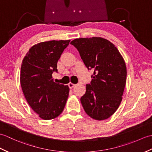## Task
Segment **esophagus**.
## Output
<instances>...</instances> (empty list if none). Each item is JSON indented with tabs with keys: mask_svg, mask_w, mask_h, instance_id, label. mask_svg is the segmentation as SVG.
<instances>
[{
	"mask_svg": "<svg viewBox=\"0 0 152 152\" xmlns=\"http://www.w3.org/2000/svg\"><path fill=\"white\" fill-rule=\"evenodd\" d=\"M68 86H69V88H72L73 87L75 86V84H74V83H69L68 84Z\"/></svg>",
	"mask_w": 152,
	"mask_h": 152,
	"instance_id": "esophagus-1",
	"label": "esophagus"
}]
</instances>
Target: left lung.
Instances as JSON below:
<instances>
[{
    "mask_svg": "<svg viewBox=\"0 0 152 152\" xmlns=\"http://www.w3.org/2000/svg\"><path fill=\"white\" fill-rule=\"evenodd\" d=\"M70 44L78 50L88 70H94L80 98L84 110L96 121L107 119L122 100L127 76L124 60L115 46L104 38L75 39Z\"/></svg>",
    "mask_w": 152,
    "mask_h": 152,
    "instance_id": "1",
    "label": "left lung"
}]
</instances>
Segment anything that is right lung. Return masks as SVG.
<instances>
[{"label":"right lung","instance_id":"obj_1","mask_svg":"<svg viewBox=\"0 0 152 152\" xmlns=\"http://www.w3.org/2000/svg\"><path fill=\"white\" fill-rule=\"evenodd\" d=\"M70 40L41 42L30 48L23 60L20 82L31 109L43 120L55 118L63 112L69 93L68 86L56 83L52 73Z\"/></svg>","mask_w":152,"mask_h":152}]
</instances>
